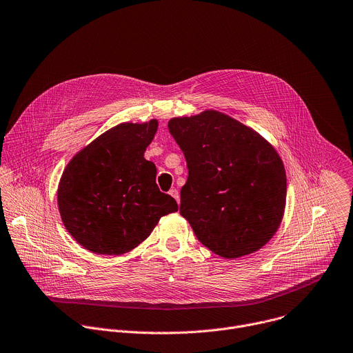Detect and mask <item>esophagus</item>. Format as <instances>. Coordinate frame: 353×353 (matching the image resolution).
<instances>
[{
    "mask_svg": "<svg viewBox=\"0 0 353 353\" xmlns=\"http://www.w3.org/2000/svg\"><path fill=\"white\" fill-rule=\"evenodd\" d=\"M169 194H170V195L177 201V203L180 202V194H179V191H177L176 188H172V190L169 191Z\"/></svg>",
    "mask_w": 353,
    "mask_h": 353,
    "instance_id": "1",
    "label": "esophagus"
}]
</instances>
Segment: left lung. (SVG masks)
I'll return each mask as SVG.
<instances>
[{
    "mask_svg": "<svg viewBox=\"0 0 353 353\" xmlns=\"http://www.w3.org/2000/svg\"><path fill=\"white\" fill-rule=\"evenodd\" d=\"M168 126L187 161L180 214L196 239L224 259L259 251L285 210L287 176L276 148L214 109L172 117Z\"/></svg>",
    "mask_w": 353,
    "mask_h": 353,
    "instance_id": "left-lung-1",
    "label": "left lung"
}]
</instances>
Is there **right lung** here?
<instances>
[{"label": "right lung", "mask_w": 353, "mask_h": 353, "mask_svg": "<svg viewBox=\"0 0 353 353\" xmlns=\"http://www.w3.org/2000/svg\"><path fill=\"white\" fill-rule=\"evenodd\" d=\"M158 121L117 125L66 165L58 184L65 228L84 250L123 255L139 247L177 202L159 191L157 168L144 158Z\"/></svg>", "instance_id": "obj_1"}]
</instances>
